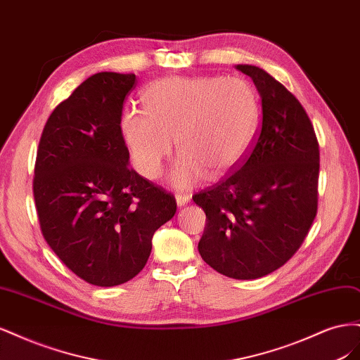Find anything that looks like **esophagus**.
Returning <instances> with one entry per match:
<instances>
[{
    "mask_svg": "<svg viewBox=\"0 0 360 360\" xmlns=\"http://www.w3.org/2000/svg\"><path fill=\"white\" fill-rule=\"evenodd\" d=\"M176 201H177L179 207L186 205L191 201V195H188V193H177L176 195Z\"/></svg>",
    "mask_w": 360,
    "mask_h": 360,
    "instance_id": "34e87169",
    "label": "esophagus"
}]
</instances>
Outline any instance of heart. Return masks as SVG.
<instances>
[{"mask_svg": "<svg viewBox=\"0 0 360 360\" xmlns=\"http://www.w3.org/2000/svg\"><path fill=\"white\" fill-rule=\"evenodd\" d=\"M144 114L122 118V132L136 169L156 179L172 151L180 155L169 181L186 189L201 179H217L234 168L252 146L259 102L240 78H168L143 93Z\"/></svg>", "mask_w": 360, "mask_h": 360, "instance_id": "obj_1", "label": "heart"}]
</instances>
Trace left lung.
<instances>
[{"label":"left lung","instance_id":"left-lung-1","mask_svg":"<svg viewBox=\"0 0 360 360\" xmlns=\"http://www.w3.org/2000/svg\"><path fill=\"white\" fill-rule=\"evenodd\" d=\"M252 78L263 122L245 158L192 200L205 213L202 259L234 279H257L296 254L317 214L320 150L300 102L266 70L237 64Z\"/></svg>","mask_w":360,"mask_h":360}]
</instances>
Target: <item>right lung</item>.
Returning a JSON list of instances; mask_svg holds the SVG:
<instances>
[{"mask_svg": "<svg viewBox=\"0 0 360 360\" xmlns=\"http://www.w3.org/2000/svg\"><path fill=\"white\" fill-rule=\"evenodd\" d=\"M134 73L85 79L49 115L34 181L41 234L76 276L97 287L135 278L176 198L129 167L122 111Z\"/></svg>", "mask_w": 360, "mask_h": 360, "instance_id": "obj_1", "label": "right lung"}]
</instances>
